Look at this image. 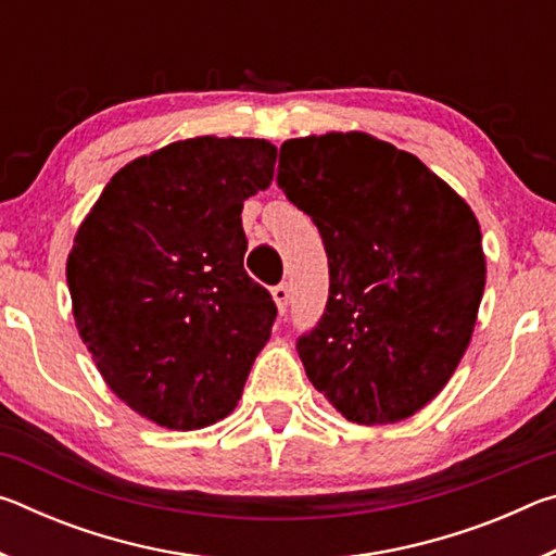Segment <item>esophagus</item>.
Masks as SVG:
<instances>
[{"label":"esophagus","instance_id":"1","mask_svg":"<svg viewBox=\"0 0 556 556\" xmlns=\"http://www.w3.org/2000/svg\"><path fill=\"white\" fill-rule=\"evenodd\" d=\"M271 299H275L279 314H285L287 306H289V287L287 285H279V287L271 289Z\"/></svg>","mask_w":556,"mask_h":556}]
</instances>
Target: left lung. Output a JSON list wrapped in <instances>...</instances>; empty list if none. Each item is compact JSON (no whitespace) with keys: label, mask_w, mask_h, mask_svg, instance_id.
Returning <instances> with one entry per match:
<instances>
[{"label":"left lung","mask_w":556,"mask_h":556,"mask_svg":"<svg viewBox=\"0 0 556 556\" xmlns=\"http://www.w3.org/2000/svg\"><path fill=\"white\" fill-rule=\"evenodd\" d=\"M277 181L312 215L328 304L296 351L348 421L397 425L446 388L485 289L476 213L444 178L368 131L281 144Z\"/></svg>","instance_id":"obj_1"}]
</instances>
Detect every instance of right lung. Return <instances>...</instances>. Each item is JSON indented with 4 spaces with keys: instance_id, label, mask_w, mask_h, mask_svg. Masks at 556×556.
Returning <instances> with one entry per match:
<instances>
[{
    "instance_id": "right-lung-1",
    "label": "right lung",
    "mask_w": 556,
    "mask_h": 556,
    "mask_svg": "<svg viewBox=\"0 0 556 556\" xmlns=\"http://www.w3.org/2000/svg\"><path fill=\"white\" fill-rule=\"evenodd\" d=\"M275 162L267 139H178L122 166L75 232L65 277L80 341L159 427L228 417L269 341L277 306L244 271L240 213Z\"/></svg>"
}]
</instances>
